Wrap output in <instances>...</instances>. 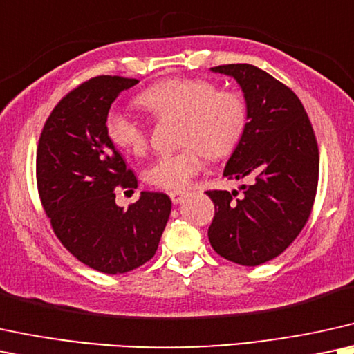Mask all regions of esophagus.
<instances>
[{
  "label": "esophagus",
  "instance_id": "1",
  "mask_svg": "<svg viewBox=\"0 0 354 354\" xmlns=\"http://www.w3.org/2000/svg\"><path fill=\"white\" fill-rule=\"evenodd\" d=\"M168 196H169V199L173 201V204H178V203H181L183 199H185L186 191H181V189H173V191H169V192H168Z\"/></svg>",
  "mask_w": 354,
  "mask_h": 354
}]
</instances>
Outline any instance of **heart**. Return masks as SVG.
<instances>
[{
    "label": "heart",
    "mask_w": 354,
    "mask_h": 354,
    "mask_svg": "<svg viewBox=\"0 0 354 354\" xmlns=\"http://www.w3.org/2000/svg\"><path fill=\"white\" fill-rule=\"evenodd\" d=\"M137 102L158 122H180L181 149L158 155L145 171V181L160 189L185 187L203 168V155L216 162L234 153L248 124V104L239 89H218L205 78L162 80L140 93ZM106 133L127 153L140 156L149 150V127L119 111L107 114Z\"/></svg>",
    "instance_id": "b5f03b06"
}]
</instances>
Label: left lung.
<instances>
[{
  "mask_svg": "<svg viewBox=\"0 0 354 354\" xmlns=\"http://www.w3.org/2000/svg\"><path fill=\"white\" fill-rule=\"evenodd\" d=\"M243 89L248 124L223 176L252 183L239 191H205L216 214L209 241L222 258L258 266L281 254L310 217L319 185V145L292 89L248 64L214 66Z\"/></svg>",
  "mask_w": 354,
  "mask_h": 354,
  "instance_id": "obj_1",
  "label": "left lung"
}]
</instances>
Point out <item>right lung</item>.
<instances>
[{"label": "right lung", "instance_id": "1", "mask_svg": "<svg viewBox=\"0 0 354 354\" xmlns=\"http://www.w3.org/2000/svg\"><path fill=\"white\" fill-rule=\"evenodd\" d=\"M136 78L102 75L58 101L37 144L35 176L42 207L60 243L83 265L124 274L145 265L158 248L171 201L163 192H142L127 209L115 192L137 187L106 133L109 107Z\"/></svg>", "mask_w": 354, "mask_h": 354}]
</instances>
